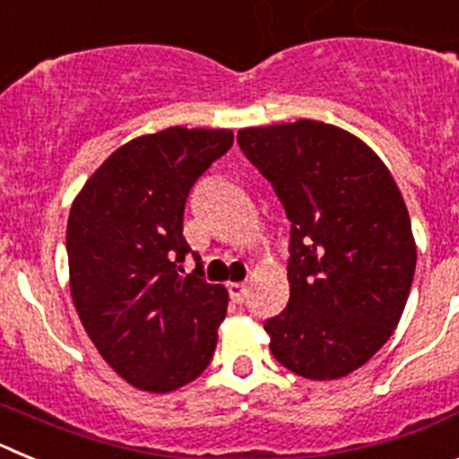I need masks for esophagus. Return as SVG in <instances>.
<instances>
[{
  "instance_id": "esophagus-1",
  "label": "esophagus",
  "mask_w": 459,
  "mask_h": 459,
  "mask_svg": "<svg viewBox=\"0 0 459 459\" xmlns=\"http://www.w3.org/2000/svg\"><path fill=\"white\" fill-rule=\"evenodd\" d=\"M227 290H230V296H232L234 303H243L246 296H248V285H243V282H232Z\"/></svg>"
}]
</instances>
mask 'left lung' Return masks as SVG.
Here are the masks:
<instances>
[{
	"instance_id": "1",
	"label": "left lung",
	"mask_w": 459,
	"mask_h": 459,
	"mask_svg": "<svg viewBox=\"0 0 459 459\" xmlns=\"http://www.w3.org/2000/svg\"><path fill=\"white\" fill-rule=\"evenodd\" d=\"M237 142L291 222L290 303L264 324L271 354L306 379L347 377L386 344L411 290L403 193L366 142L324 121L241 128Z\"/></svg>"
}]
</instances>
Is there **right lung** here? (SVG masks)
<instances>
[{
    "label": "right lung",
    "mask_w": 459,
    "mask_h": 459,
    "mask_svg": "<svg viewBox=\"0 0 459 459\" xmlns=\"http://www.w3.org/2000/svg\"><path fill=\"white\" fill-rule=\"evenodd\" d=\"M225 128H181L126 142L73 200L66 227L71 296L84 331L121 379L169 393L209 366L227 290L184 275L193 255L184 206L193 184L232 147Z\"/></svg>",
    "instance_id": "right-lung-1"
}]
</instances>
